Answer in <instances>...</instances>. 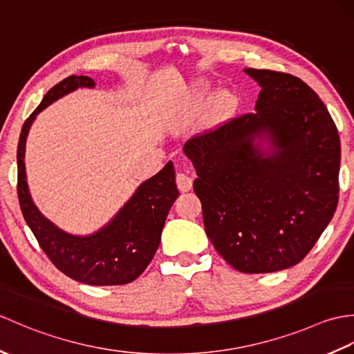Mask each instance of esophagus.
Wrapping results in <instances>:
<instances>
[{
  "label": "esophagus",
  "instance_id": "34e87169",
  "mask_svg": "<svg viewBox=\"0 0 354 354\" xmlns=\"http://www.w3.org/2000/svg\"><path fill=\"white\" fill-rule=\"evenodd\" d=\"M176 185L181 192H189L193 187V179L187 173H176Z\"/></svg>",
  "mask_w": 354,
  "mask_h": 354
}]
</instances>
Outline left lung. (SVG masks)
Masks as SVG:
<instances>
[{
  "instance_id": "8db88e82",
  "label": "left lung",
  "mask_w": 354,
  "mask_h": 354,
  "mask_svg": "<svg viewBox=\"0 0 354 354\" xmlns=\"http://www.w3.org/2000/svg\"><path fill=\"white\" fill-rule=\"evenodd\" d=\"M245 73L261 88L255 112L193 137L184 152L196 169L193 187L216 251L240 272L266 274L301 261L332 221L341 141L326 104L301 79Z\"/></svg>"
}]
</instances>
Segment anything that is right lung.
<instances>
[{"mask_svg":"<svg viewBox=\"0 0 354 354\" xmlns=\"http://www.w3.org/2000/svg\"><path fill=\"white\" fill-rule=\"evenodd\" d=\"M86 76H70L45 94L41 104L26 120L18 142V199L21 212L37 243L61 272L91 286L127 284L138 278L152 261L161 242L165 217L178 198L175 169L167 162L112 217V221L89 236H74L50 222L30 196L26 179V140L33 120L45 109L77 88H94Z\"/></svg>","mask_w":354,"mask_h":354,"instance_id":"obj_1","label":"right lung"}]
</instances>
